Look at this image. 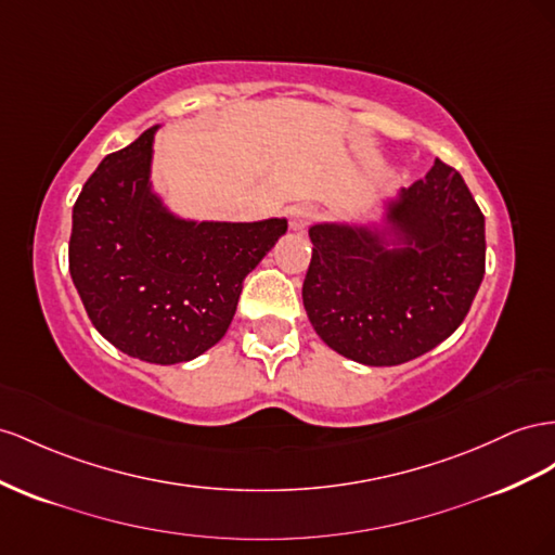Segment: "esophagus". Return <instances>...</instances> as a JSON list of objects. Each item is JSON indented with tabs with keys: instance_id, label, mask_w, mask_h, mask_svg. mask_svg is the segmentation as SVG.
Returning <instances> with one entry per match:
<instances>
[{
	"instance_id": "esophagus-1",
	"label": "esophagus",
	"mask_w": 555,
	"mask_h": 555,
	"mask_svg": "<svg viewBox=\"0 0 555 555\" xmlns=\"http://www.w3.org/2000/svg\"><path fill=\"white\" fill-rule=\"evenodd\" d=\"M314 217H318V209L312 205H294L289 209V229L296 233H304Z\"/></svg>"
}]
</instances>
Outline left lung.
I'll use <instances>...</instances> for the list:
<instances>
[{
  "label": "left lung",
  "mask_w": 555,
  "mask_h": 555,
  "mask_svg": "<svg viewBox=\"0 0 555 555\" xmlns=\"http://www.w3.org/2000/svg\"><path fill=\"white\" fill-rule=\"evenodd\" d=\"M308 235V320L328 348L366 366L437 348L467 318L486 273V219L439 158L385 201L380 221H322Z\"/></svg>",
  "instance_id": "obj_1"
}]
</instances>
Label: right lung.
Instances as JSON below:
<instances>
[{"label": "right lung", "mask_w": 555, "mask_h": 555, "mask_svg": "<svg viewBox=\"0 0 555 555\" xmlns=\"http://www.w3.org/2000/svg\"><path fill=\"white\" fill-rule=\"evenodd\" d=\"M104 158L72 209L69 273L93 326L149 364L191 362L223 338L243 280L287 219L196 221L152 184L154 134Z\"/></svg>", "instance_id": "add662e5"}]
</instances>
